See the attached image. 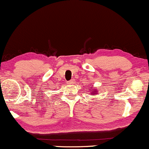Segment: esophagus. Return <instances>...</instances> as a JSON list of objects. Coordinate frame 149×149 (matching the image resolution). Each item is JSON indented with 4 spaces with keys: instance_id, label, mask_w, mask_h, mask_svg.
Masks as SVG:
<instances>
[{
    "instance_id": "34e87169",
    "label": "esophagus",
    "mask_w": 149,
    "mask_h": 149,
    "mask_svg": "<svg viewBox=\"0 0 149 149\" xmlns=\"http://www.w3.org/2000/svg\"><path fill=\"white\" fill-rule=\"evenodd\" d=\"M73 83H75V80H70V81L68 82L67 84L71 85V84H73Z\"/></svg>"
}]
</instances>
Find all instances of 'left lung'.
<instances>
[{"mask_svg": "<svg viewBox=\"0 0 149 149\" xmlns=\"http://www.w3.org/2000/svg\"><path fill=\"white\" fill-rule=\"evenodd\" d=\"M90 93L91 94V95H97V91H98V90H97L96 89H92V87H90Z\"/></svg>", "mask_w": 149, "mask_h": 149, "instance_id": "1", "label": "left lung"}]
</instances>
